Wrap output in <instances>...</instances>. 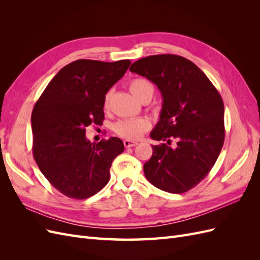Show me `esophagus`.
<instances>
[{
	"label": "esophagus",
	"mask_w": 260,
	"mask_h": 260,
	"mask_svg": "<svg viewBox=\"0 0 260 260\" xmlns=\"http://www.w3.org/2000/svg\"><path fill=\"white\" fill-rule=\"evenodd\" d=\"M123 144H124V146L125 147H133V146H136L137 144H138V142H136V141H130V140H124L123 141Z\"/></svg>",
	"instance_id": "1"
}]
</instances>
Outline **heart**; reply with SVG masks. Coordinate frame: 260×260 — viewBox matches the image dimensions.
<instances>
[{"mask_svg":"<svg viewBox=\"0 0 260 260\" xmlns=\"http://www.w3.org/2000/svg\"><path fill=\"white\" fill-rule=\"evenodd\" d=\"M129 89L133 95H135L140 102L148 95L153 96L154 93L153 83L147 79H144V78H136V79H133L129 84ZM112 93V91H108L105 94L103 103L104 109H107L109 107ZM149 127H151V121H149L147 118L139 117L117 121L114 124V131L121 138L128 140H137L142 136L145 131H147Z\"/></svg>","mask_w":260,"mask_h":260,"instance_id":"b5f03b06","label":"heart"}]
</instances>
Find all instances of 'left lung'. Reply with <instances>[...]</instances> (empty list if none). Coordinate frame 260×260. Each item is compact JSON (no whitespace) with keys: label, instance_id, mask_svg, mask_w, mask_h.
I'll list each match as a JSON object with an SVG mask.
<instances>
[{"label":"left lung","instance_id":"1","mask_svg":"<svg viewBox=\"0 0 260 260\" xmlns=\"http://www.w3.org/2000/svg\"><path fill=\"white\" fill-rule=\"evenodd\" d=\"M131 73L143 76L159 89L162 107L151 138L144 175L154 186L184 193L205 178L221 152L224 141V106L207 76L179 55H152L133 62ZM171 139L177 145L170 146Z\"/></svg>","mask_w":260,"mask_h":260}]
</instances>
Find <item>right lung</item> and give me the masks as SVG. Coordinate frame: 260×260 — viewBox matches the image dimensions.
<instances>
[{
    "label": "right lung",
    "instance_id": "add662e5",
    "mask_svg": "<svg viewBox=\"0 0 260 260\" xmlns=\"http://www.w3.org/2000/svg\"><path fill=\"white\" fill-rule=\"evenodd\" d=\"M129 59H78L62 67L37 101L31 115L35 160L49 182L70 199L84 200L109 181L124 149L120 139L91 143L85 128L104 120L106 92L122 78Z\"/></svg>",
    "mask_w": 260,
    "mask_h": 260
}]
</instances>
